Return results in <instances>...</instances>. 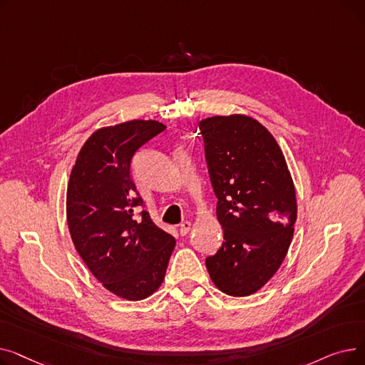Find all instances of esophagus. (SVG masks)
Segmentation results:
<instances>
[{
    "label": "esophagus",
    "instance_id": "34e87169",
    "mask_svg": "<svg viewBox=\"0 0 365 365\" xmlns=\"http://www.w3.org/2000/svg\"><path fill=\"white\" fill-rule=\"evenodd\" d=\"M190 227H192V223H190V222H183V223L180 225V227H179V232H180V235H182V237H185V235L190 231Z\"/></svg>",
    "mask_w": 365,
    "mask_h": 365
}]
</instances>
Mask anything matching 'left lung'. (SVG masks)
<instances>
[{"label": "left lung", "mask_w": 365, "mask_h": 365, "mask_svg": "<svg viewBox=\"0 0 365 365\" xmlns=\"http://www.w3.org/2000/svg\"><path fill=\"white\" fill-rule=\"evenodd\" d=\"M223 242L205 259L213 284L234 297L259 292L279 269L297 219L296 189L284 153L248 115L200 121Z\"/></svg>", "instance_id": "obj_1"}]
</instances>
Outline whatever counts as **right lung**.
Listing matches in <instances>:
<instances>
[{
  "mask_svg": "<svg viewBox=\"0 0 365 365\" xmlns=\"http://www.w3.org/2000/svg\"><path fill=\"white\" fill-rule=\"evenodd\" d=\"M167 127L133 120L96 130L72 167L66 219L76 252L106 290L142 300L164 281L176 240L138 207L143 204L131 180L133 155Z\"/></svg>",
  "mask_w": 365,
  "mask_h": 365,
  "instance_id": "1",
  "label": "right lung"
}]
</instances>
